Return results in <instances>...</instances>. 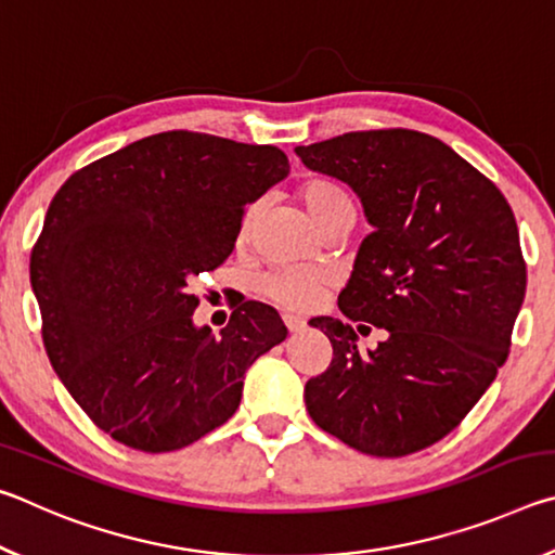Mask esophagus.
Segmentation results:
<instances>
[{
	"label": "esophagus",
	"mask_w": 555,
	"mask_h": 555,
	"mask_svg": "<svg viewBox=\"0 0 555 555\" xmlns=\"http://www.w3.org/2000/svg\"><path fill=\"white\" fill-rule=\"evenodd\" d=\"M284 323L288 327V333H300L306 327V321L298 315H284Z\"/></svg>",
	"instance_id": "obj_1"
}]
</instances>
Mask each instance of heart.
<instances>
[{"label": "heart", "mask_w": 555, "mask_h": 555, "mask_svg": "<svg viewBox=\"0 0 555 555\" xmlns=\"http://www.w3.org/2000/svg\"><path fill=\"white\" fill-rule=\"evenodd\" d=\"M298 198L306 205L308 215L323 232L335 228V224H350L357 218V205L352 193L335 181L331 176H311L308 181L300 183ZM257 218V205L244 212L242 220V237L251 232V224ZM335 284V276L325 269L311 267H284L267 271L257 281L261 296H267L274 304L291 308V311H308L321 304V298L327 294V288Z\"/></svg>", "instance_id": "1"}]
</instances>
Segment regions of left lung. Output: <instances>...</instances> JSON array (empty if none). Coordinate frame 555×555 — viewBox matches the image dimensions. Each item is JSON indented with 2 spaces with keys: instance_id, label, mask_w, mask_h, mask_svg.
I'll return each mask as SVG.
<instances>
[{
  "instance_id": "obj_1",
  "label": "left lung",
  "mask_w": 555,
  "mask_h": 555,
  "mask_svg": "<svg viewBox=\"0 0 555 555\" xmlns=\"http://www.w3.org/2000/svg\"><path fill=\"white\" fill-rule=\"evenodd\" d=\"M311 171L352 188L374 228L337 298L388 340L356 350L349 323L313 318L333 362L306 409L360 453L401 457L446 438L506 362L526 294L514 212L490 178L413 129L350 131L296 146Z\"/></svg>"
}]
</instances>
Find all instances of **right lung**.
I'll use <instances>...</instances> for the list:
<instances>
[{
    "label": "right lung",
    "mask_w": 555,
    "mask_h": 555,
    "mask_svg": "<svg viewBox=\"0 0 555 555\" xmlns=\"http://www.w3.org/2000/svg\"><path fill=\"white\" fill-rule=\"evenodd\" d=\"M288 176L276 146L164 131L75 171L31 251L46 354L92 424L144 453L222 426L244 372L286 340L274 308L244 300L215 335L193 281L232 255L249 203Z\"/></svg>",
    "instance_id": "obj_1"
}]
</instances>
